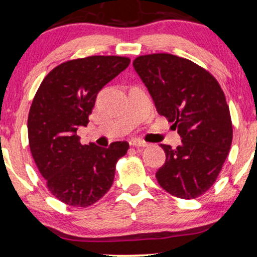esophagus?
Here are the masks:
<instances>
[{"label": "esophagus", "mask_w": 257, "mask_h": 257, "mask_svg": "<svg viewBox=\"0 0 257 257\" xmlns=\"http://www.w3.org/2000/svg\"><path fill=\"white\" fill-rule=\"evenodd\" d=\"M130 144H131L132 147H138V148H144L148 145V143H145L143 141H139V139H132V141L130 142Z\"/></svg>", "instance_id": "esophagus-1"}]
</instances>
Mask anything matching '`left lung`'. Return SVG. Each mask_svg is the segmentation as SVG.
Masks as SVG:
<instances>
[{
    "mask_svg": "<svg viewBox=\"0 0 257 257\" xmlns=\"http://www.w3.org/2000/svg\"><path fill=\"white\" fill-rule=\"evenodd\" d=\"M134 68L157 112L182 138L176 149L161 144L166 163L157 170V181L176 198H198L216 182L232 142L225 95L210 72L181 57L139 56Z\"/></svg>",
    "mask_w": 257,
    "mask_h": 257,
    "instance_id": "8db88e82",
    "label": "left lung"
}]
</instances>
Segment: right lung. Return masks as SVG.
Wrapping results in <instances>:
<instances>
[{
  "mask_svg": "<svg viewBox=\"0 0 257 257\" xmlns=\"http://www.w3.org/2000/svg\"><path fill=\"white\" fill-rule=\"evenodd\" d=\"M128 64L119 56L62 63L34 96L27 125L31 154L49 191L66 205L87 207L100 200L113 185L116 162L127 153V142L82 145L76 132L89 122L97 93Z\"/></svg>",
  "mask_w": 257,
  "mask_h": 257,
  "instance_id": "right-lung-1",
  "label": "right lung"
}]
</instances>
